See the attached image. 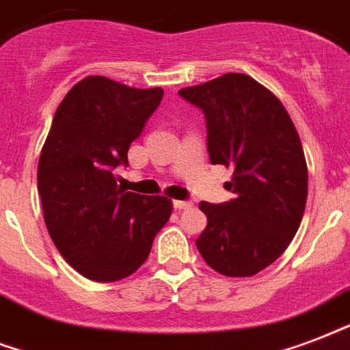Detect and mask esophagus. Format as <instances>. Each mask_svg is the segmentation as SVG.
Returning <instances> with one entry per match:
<instances>
[{
	"label": "esophagus",
	"instance_id": "obj_1",
	"mask_svg": "<svg viewBox=\"0 0 350 350\" xmlns=\"http://www.w3.org/2000/svg\"><path fill=\"white\" fill-rule=\"evenodd\" d=\"M176 211H183V209H189V207H193V202L191 200H174L172 202Z\"/></svg>",
	"mask_w": 350,
	"mask_h": 350
}]
</instances>
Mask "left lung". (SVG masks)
Masks as SVG:
<instances>
[{
	"label": "left lung",
	"instance_id": "obj_1",
	"mask_svg": "<svg viewBox=\"0 0 350 350\" xmlns=\"http://www.w3.org/2000/svg\"><path fill=\"white\" fill-rule=\"evenodd\" d=\"M178 95L204 111L211 163L233 169L234 198L200 204L207 228L196 247L222 275H255L284 253L305 213L308 170L297 130L281 100L247 75Z\"/></svg>",
	"mask_w": 350,
	"mask_h": 350
}]
</instances>
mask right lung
<instances>
[{"label": "right lung", "mask_w": 350, "mask_h": 350, "mask_svg": "<svg viewBox=\"0 0 350 350\" xmlns=\"http://www.w3.org/2000/svg\"><path fill=\"white\" fill-rule=\"evenodd\" d=\"M163 98L86 77L57 108L38 161V194L51 239L71 268L97 282L132 275L172 213L165 196L126 193L113 169Z\"/></svg>", "instance_id": "add662e5"}]
</instances>
